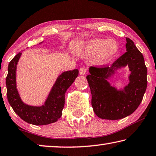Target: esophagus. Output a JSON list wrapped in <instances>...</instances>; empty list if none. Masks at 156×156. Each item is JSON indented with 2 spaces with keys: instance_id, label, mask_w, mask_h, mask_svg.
Segmentation results:
<instances>
[{
  "instance_id": "1",
  "label": "esophagus",
  "mask_w": 156,
  "mask_h": 156,
  "mask_svg": "<svg viewBox=\"0 0 156 156\" xmlns=\"http://www.w3.org/2000/svg\"><path fill=\"white\" fill-rule=\"evenodd\" d=\"M87 68L83 66V67L80 68V70H79V74H80V76H84L86 73V72H87Z\"/></svg>"
}]
</instances>
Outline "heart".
<instances>
[{
    "instance_id": "b5f03b06",
    "label": "heart",
    "mask_w": 156,
    "mask_h": 156,
    "mask_svg": "<svg viewBox=\"0 0 156 156\" xmlns=\"http://www.w3.org/2000/svg\"><path fill=\"white\" fill-rule=\"evenodd\" d=\"M119 51L117 41L105 39H94L87 41L84 45V55L95 56L93 60L94 65L103 66L107 65L117 55Z\"/></svg>"
}]
</instances>
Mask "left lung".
<instances>
[{"mask_svg": "<svg viewBox=\"0 0 156 156\" xmlns=\"http://www.w3.org/2000/svg\"><path fill=\"white\" fill-rule=\"evenodd\" d=\"M126 52L111 66L89 69L87 80L91 94V105L98 117L117 120L131 115L142 102L147 87V69L141 52L126 37ZM128 66L129 83L117 90L107 81L121 68Z\"/></svg>", "mask_w": 156, "mask_h": 156, "instance_id": "1", "label": "left lung"}]
</instances>
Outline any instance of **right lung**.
Returning a JSON list of instances; mask_svg holds the SVG:
<instances>
[{
	"instance_id": "right-lung-1",
	"label": "right lung",
	"mask_w": 156,
	"mask_h": 156,
	"mask_svg": "<svg viewBox=\"0 0 156 156\" xmlns=\"http://www.w3.org/2000/svg\"><path fill=\"white\" fill-rule=\"evenodd\" d=\"M21 54V52H19L8 65L6 87L9 103L14 112L30 124L42 126L57 122L62 115V112L65 106L66 91L77 78L78 70L74 69L62 73L56 79L43 105H29L22 101L16 88L17 64Z\"/></svg>"
}]
</instances>
